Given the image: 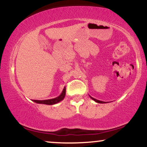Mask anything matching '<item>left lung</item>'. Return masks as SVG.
<instances>
[{
    "instance_id": "obj_1",
    "label": "left lung",
    "mask_w": 147,
    "mask_h": 147,
    "mask_svg": "<svg viewBox=\"0 0 147 147\" xmlns=\"http://www.w3.org/2000/svg\"><path fill=\"white\" fill-rule=\"evenodd\" d=\"M90 98H91V99H92V100H94V101H95L96 102H97V103H100V104H104V103H106L105 102H103V101H100V100H96V99H95V98H94L91 97V96H90Z\"/></svg>"
}]
</instances>
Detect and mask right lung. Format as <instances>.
<instances>
[{
  "mask_svg": "<svg viewBox=\"0 0 147 147\" xmlns=\"http://www.w3.org/2000/svg\"><path fill=\"white\" fill-rule=\"evenodd\" d=\"M65 87H64L63 91H62L61 94H60L59 96L56 97L53 99H49V100H33V101L36 102L37 104H47V105H53L58 103V102H61V100H63V98H65Z\"/></svg>",
  "mask_w": 147,
  "mask_h": 147,
  "instance_id": "1",
  "label": "right lung"
}]
</instances>
